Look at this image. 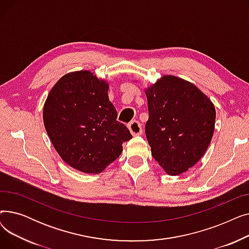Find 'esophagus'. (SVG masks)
Wrapping results in <instances>:
<instances>
[{
    "mask_svg": "<svg viewBox=\"0 0 249 249\" xmlns=\"http://www.w3.org/2000/svg\"><path fill=\"white\" fill-rule=\"evenodd\" d=\"M128 128L132 135H141L142 134V127L138 121H132L128 124Z\"/></svg>",
    "mask_w": 249,
    "mask_h": 249,
    "instance_id": "1",
    "label": "esophagus"
}]
</instances>
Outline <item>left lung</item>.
I'll return each instance as SVG.
<instances>
[{"label":"left lung","instance_id":"obj_1","mask_svg":"<svg viewBox=\"0 0 249 249\" xmlns=\"http://www.w3.org/2000/svg\"><path fill=\"white\" fill-rule=\"evenodd\" d=\"M148 120L145 134L151 155L171 176L197 163L212 140L216 111L195 85L164 75L145 89Z\"/></svg>","mask_w":249,"mask_h":249}]
</instances>
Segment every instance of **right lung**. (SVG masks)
Instances as JSON below:
<instances>
[{
    "instance_id": "right-lung-1",
    "label": "right lung",
    "mask_w": 249,
    "mask_h": 249,
    "mask_svg": "<svg viewBox=\"0 0 249 249\" xmlns=\"http://www.w3.org/2000/svg\"><path fill=\"white\" fill-rule=\"evenodd\" d=\"M109 84L89 71L63 75L49 91L43 122L64 162L86 174H99L119 158L132 138L117 121L108 97Z\"/></svg>"
}]
</instances>
